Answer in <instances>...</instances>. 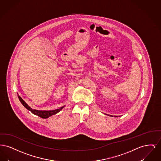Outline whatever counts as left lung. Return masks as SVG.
<instances>
[{"label": "left lung", "instance_id": "obj_1", "mask_svg": "<svg viewBox=\"0 0 161 161\" xmlns=\"http://www.w3.org/2000/svg\"><path fill=\"white\" fill-rule=\"evenodd\" d=\"M106 115L109 116V115H107V114H106ZM110 116H112V117L114 116H112V115H110ZM119 116H114V117H119Z\"/></svg>", "mask_w": 161, "mask_h": 161}]
</instances>
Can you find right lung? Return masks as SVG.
<instances>
[{
	"label": "right lung",
	"instance_id": "right-lung-1",
	"mask_svg": "<svg viewBox=\"0 0 161 161\" xmlns=\"http://www.w3.org/2000/svg\"><path fill=\"white\" fill-rule=\"evenodd\" d=\"M18 95V98L20 100V103L22 104L24 107H25L27 110H30L31 112L33 114L35 115H37L39 117H41L43 119H46L47 118H49V116H52V115H55L57 113H58L61 110H62L64 107H65V106H63V107H60V108L58 109H55V110H36V109H33L32 108H31L30 106H29L24 100L19 96V95L17 93Z\"/></svg>",
	"mask_w": 161,
	"mask_h": 161
}]
</instances>
